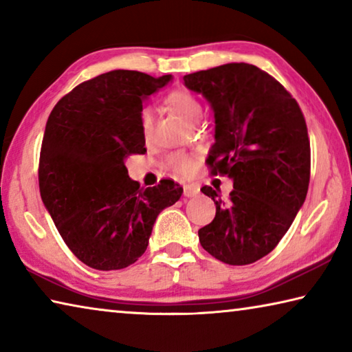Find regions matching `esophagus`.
Returning a JSON list of instances; mask_svg holds the SVG:
<instances>
[{"instance_id": "obj_1", "label": "esophagus", "mask_w": 352, "mask_h": 352, "mask_svg": "<svg viewBox=\"0 0 352 352\" xmlns=\"http://www.w3.org/2000/svg\"><path fill=\"white\" fill-rule=\"evenodd\" d=\"M199 192H200V188L194 183H188L183 186L184 197H195V195H199Z\"/></svg>"}]
</instances>
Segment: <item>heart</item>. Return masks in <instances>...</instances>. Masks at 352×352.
I'll list each match as a JSON object with an SVG mask.
<instances>
[{
	"label": "heart",
	"mask_w": 352,
	"mask_h": 352,
	"mask_svg": "<svg viewBox=\"0 0 352 352\" xmlns=\"http://www.w3.org/2000/svg\"><path fill=\"white\" fill-rule=\"evenodd\" d=\"M166 104H168L170 109L177 113V115H180L184 121L188 122L197 121V119L201 116V111H204L199 98L188 90H177L174 93H170L169 96L166 98ZM153 121H155V113L151 107L142 109L140 115V130H141V136L146 141L151 140V136L153 133ZM164 164L166 168L183 177L190 175L195 169L194 157L186 152H174L168 155Z\"/></svg>",
	"instance_id": "b5f03b06"
}]
</instances>
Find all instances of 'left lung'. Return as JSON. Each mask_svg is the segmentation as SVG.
I'll list each match as a JSON object with an SVG mask.
<instances>
[{
  "label": "left lung",
  "mask_w": 352,
  "mask_h": 352,
  "mask_svg": "<svg viewBox=\"0 0 352 352\" xmlns=\"http://www.w3.org/2000/svg\"><path fill=\"white\" fill-rule=\"evenodd\" d=\"M214 111V140L206 163L212 175H228V199L204 186L216 217L199 230L208 253L230 265L269 254L306 200L311 144L302 111L290 93L250 63H226L183 77Z\"/></svg>",
  "instance_id": "8db88e82"
}]
</instances>
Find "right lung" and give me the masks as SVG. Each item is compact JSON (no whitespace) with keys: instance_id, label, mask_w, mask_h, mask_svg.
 I'll return each mask as SVG.
<instances>
[{"instance_id":"add662e5","label":"right lung","mask_w":352,"mask_h":352,"mask_svg":"<svg viewBox=\"0 0 352 352\" xmlns=\"http://www.w3.org/2000/svg\"><path fill=\"white\" fill-rule=\"evenodd\" d=\"M172 80L115 69L82 82L47 118L38 184L62 239L96 270L126 269L144 254L158 214L182 197L172 180L141 188L126 158L146 152L142 102Z\"/></svg>"}]
</instances>
